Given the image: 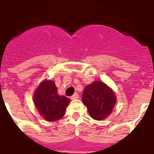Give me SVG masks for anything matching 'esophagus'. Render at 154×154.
<instances>
[{"label": "esophagus", "mask_w": 154, "mask_h": 154, "mask_svg": "<svg viewBox=\"0 0 154 154\" xmlns=\"http://www.w3.org/2000/svg\"><path fill=\"white\" fill-rule=\"evenodd\" d=\"M78 98H79V96H78V94L77 93H75L73 96L71 97V99H72V100H77Z\"/></svg>", "instance_id": "34e87169"}]
</instances>
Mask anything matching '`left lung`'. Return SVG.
<instances>
[{"instance_id": "obj_1", "label": "left lung", "mask_w": 154, "mask_h": 154, "mask_svg": "<svg viewBox=\"0 0 154 154\" xmlns=\"http://www.w3.org/2000/svg\"><path fill=\"white\" fill-rule=\"evenodd\" d=\"M82 102L92 119L103 120L112 112L116 103V96L103 82L95 81L85 87Z\"/></svg>"}]
</instances>
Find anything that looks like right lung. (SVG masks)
<instances>
[{"mask_svg": "<svg viewBox=\"0 0 154 154\" xmlns=\"http://www.w3.org/2000/svg\"><path fill=\"white\" fill-rule=\"evenodd\" d=\"M36 109L47 121H55L64 116L70 100L57 93L54 81L44 80L36 88L33 97Z\"/></svg>", "mask_w": 154, "mask_h": 154, "instance_id": "add662e5", "label": "right lung"}]
</instances>
